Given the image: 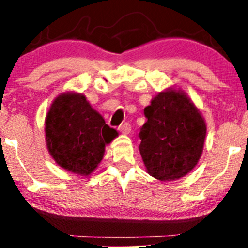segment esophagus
Returning <instances> with one entry per match:
<instances>
[{
	"instance_id": "34e87169",
	"label": "esophagus",
	"mask_w": 248,
	"mask_h": 248,
	"mask_svg": "<svg viewBox=\"0 0 248 248\" xmlns=\"http://www.w3.org/2000/svg\"><path fill=\"white\" fill-rule=\"evenodd\" d=\"M119 130L122 134H124V135H128V134L130 133V130H132V127H130V124H128V122H124V124H121L120 127H119Z\"/></svg>"
}]
</instances>
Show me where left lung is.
<instances>
[{
  "instance_id": "left-lung-1",
  "label": "left lung",
  "mask_w": 248,
  "mask_h": 248,
  "mask_svg": "<svg viewBox=\"0 0 248 248\" xmlns=\"http://www.w3.org/2000/svg\"><path fill=\"white\" fill-rule=\"evenodd\" d=\"M140 149L147 172L163 182L176 181L197 166L206 136V122L181 88L158 92L144 108Z\"/></svg>"
}]
</instances>
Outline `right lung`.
<instances>
[{"instance_id":"obj_1","label":"right lung","mask_w":248,"mask_h":248,"mask_svg":"<svg viewBox=\"0 0 248 248\" xmlns=\"http://www.w3.org/2000/svg\"><path fill=\"white\" fill-rule=\"evenodd\" d=\"M118 135L86 96L65 92L56 96L45 118V141L50 155L62 169L87 177L96 169L105 147Z\"/></svg>"}]
</instances>
